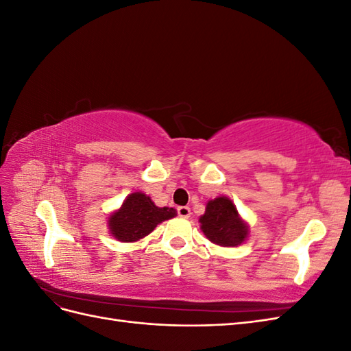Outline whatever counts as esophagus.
<instances>
[{"label": "esophagus", "mask_w": 351, "mask_h": 351, "mask_svg": "<svg viewBox=\"0 0 351 351\" xmlns=\"http://www.w3.org/2000/svg\"><path fill=\"white\" fill-rule=\"evenodd\" d=\"M177 214H178V217H182V218H189L192 212H190L189 206H178L177 208Z\"/></svg>", "instance_id": "esophagus-1"}]
</instances>
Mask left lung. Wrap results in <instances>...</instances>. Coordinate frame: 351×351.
Segmentation results:
<instances>
[{
  "instance_id": "1",
  "label": "left lung",
  "mask_w": 351,
  "mask_h": 351,
  "mask_svg": "<svg viewBox=\"0 0 351 351\" xmlns=\"http://www.w3.org/2000/svg\"><path fill=\"white\" fill-rule=\"evenodd\" d=\"M202 231L219 246H237L247 236V227L240 219L239 212L227 197L208 202L205 215L200 217Z\"/></svg>"
}]
</instances>
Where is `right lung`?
<instances>
[{
	"mask_svg": "<svg viewBox=\"0 0 351 351\" xmlns=\"http://www.w3.org/2000/svg\"><path fill=\"white\" fill-rule=\"evenodd\" d=\"M176 215L174 208H158L149 196L136 192L110 217V230L120 241H136L149 234L159 222Z\"/></svg>",
	"mask_w": 351,
	"mask_h": 351,
	"instance_id": "add662e5",
	"label": "right lung"
}]
</instances>
